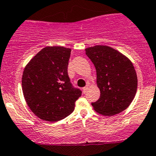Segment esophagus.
<instances>
[{
  "instance_id": "esophagus-1",
  "label": "esophagus",
  "mask_w": 156,
  "mask_h": 156,
  "mask_svg": "<svg viewBox=\"0 0 156 156\" xmlns=\"http://www.w3.org/2000/svg\"><path fill=\"white\" fill-rule=\"evenodd\" d=\"M87 90H88V86H87V87H85L83 88V91L84 94H85V93H87Z\"/></svg>"
}]
</instances>
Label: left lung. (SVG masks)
<instances>
[{
  "label": "left lung",
  "instance_id": "left-lung-1",
  "mask_svg": "<svg viewBox=\"0 0 156 156\" xmlns=\"http://www.w3.org/2000/svg\"><path fill=\"white\" fill-rule=\"evenodd\" d=\"M97 71V85L101 91L94 111L113 116L129 107L138 87L135 67L129 58L108 45H95L85 49Z\"/></svg>",
  "mask_w": 156,
  "mask_h": 156
}]
</instances>
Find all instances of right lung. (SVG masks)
Instances as JSON below:
<instances>
[{"instance_id":"obj_1","label":"right lung","mask_w":156,"mask_h":156,"mask_svg":"<svg viewBox=\"0 0 156 156\" xmlns=\"http://www.w3.org/2000/svg\"><path fill=\"white\" fill-rule=\"evenodd\" d=\"M71 49L46 46L38 52L23 71L21 85L30 110L40 119L58 121L75 108L81 90L71 84L68 76Z\"/></svg>"}]
</instances>
